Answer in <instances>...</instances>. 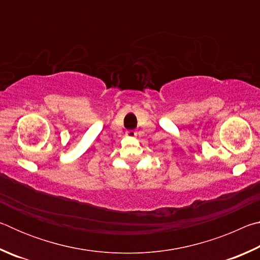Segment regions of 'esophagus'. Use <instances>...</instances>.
Masks as SVG:
<instances>
[{
    "instance_id": "esophagus-1",
    "label": "esophagus",
    "mask_w": 260,
    "mask_h": 260,
    "mask_svg": "<svg viewBox=\"0 0 260 260\" xmlns=\"http://www.w3.org/2000/svg\"><path fill=\"white\" fill-rule=\"evenodd\" d=\"M126 135L129 136V138H134V136H136V132L133 131V129H129L126 132Z\"/></svg>"
}]
</instances>
